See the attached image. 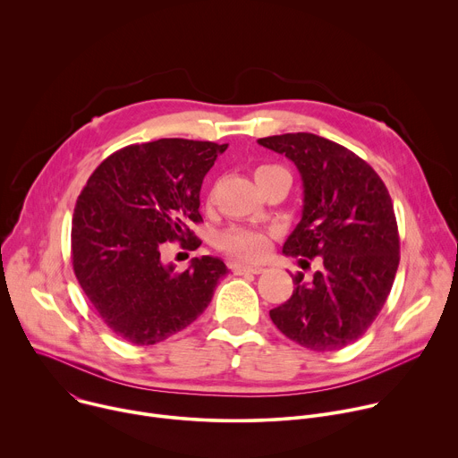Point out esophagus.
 I'll use <instances>...</instances> for the list:
<instances>
[{"label": "esophagus", "instance_id": "obj_1", "mask_svg": "<svg viewBox=\"0 0 458 458\" xmlns=\"http://www.w3.org/2000/svg\"><path fill=\"white\" fill-rule=\"evenodd\" d=\"M233 272L235 274H253V276H259V274L265 272V268L260 267V265H235Z\"/></svg>", "mask_w": 458, "mask_h": 458}]
</instances>
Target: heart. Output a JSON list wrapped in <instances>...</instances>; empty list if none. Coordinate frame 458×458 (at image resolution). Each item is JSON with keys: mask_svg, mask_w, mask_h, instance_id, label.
I'll return each mask as SVG.
<instances>
[{"mask_svg": "<svg viewBox=\"0 0 458 458\" xmlns=\"http://www.w3.org/2000/svg\"><path fill=\"white\" fill-rule=\"evenodd\" d=\"M272 166L265 165L255 170V177ZM217 246L235 257L241 259H259L263 257L268 250V235L259 230H246V228H232L223 232L217 237Z\"/></svg>", "mask_w": 458, "mask_h": 458, "instance_id": "heart-1", "label": "heart"}]
</instances>
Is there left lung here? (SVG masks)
<instances>
[{
	"mask_svg": "<svg viewBox=\"0 0 458 458\" xmlns=\"http://www.w3.org/2000/svg\"><path fill=\"white\" fill-rule=\"evenodd\" d=\"M295 163L304 186L302 219L283 251L322 257L310 284L293 277V293L270 310L277 328L313 352L355 343L380 313L401 260L394 203L378 174L357 154L315 134L257 140Z\"/></svg>",
	"mask_w": 458,
	"mask_h": 458,
	"instance_id": "left-lung-1",
	"label": "left lung"
}]
</instances>
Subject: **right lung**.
Segmentation results:
<instances>
[{
	"instance_id": "obj_1",
	"label": "right lung",
	"mask_w": 458,
	"mask_h": 458,
	"mask_svg": "<svg viewBox=\"0 0 458 458\" xmlns=\"http://www.w3.org/2000/svg\"><path fill=\"white\" fill-rule=\"evenodd\" d=\"M228 145L159 140L108 156L89 177L72 217L74 274L108 328L136 346L184 330L212 301L228 268L217 257L191 259L177 274L161 263V246L201 241L199 191Z\"/></svg>"
}]
</instances>
